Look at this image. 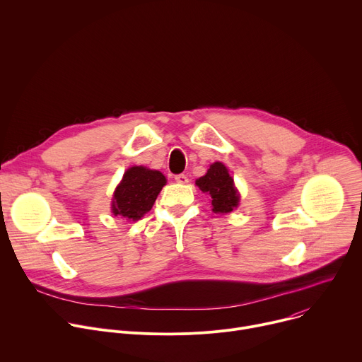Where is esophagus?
I'll use <instances>...</instances> for the list:
<instances>
[{"mask_svg":"<svg viewBox=\"0 0 362 362\" xmlns=\"http://www.w3.org/2000/svg\"><path fill=\"white\" fill-rule=\"evenodd\" d=\"M175 180H176L177 183H187V182H189L187 176L183 175V173H182V175H176V176H175Z\"/></svg>","mask_w":362,"mask_h":362,"instance_id":"1","label":"esophagus"}]
</instances>
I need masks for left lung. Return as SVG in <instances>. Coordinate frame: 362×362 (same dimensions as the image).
Listing matches in <instances>:
<instances>
[{
  "label": "left lung",
  "mask_w": 362,
  "mask_h": 362,
  "mask_svg": "<svg viewBox=\"0 0 362 362\" xmlns=\"http://www.w3.org/2000/svg\"><path fill=\"white\" fill-rule=\"evenodd\" d=\"M196 185L211 199L215 214H228L238 208L239 194L235 189L233 179L221 162L211 165L208 173L199 177Z\"/></svg>",
  "instance_id": "obj_1"
}]
</instances>
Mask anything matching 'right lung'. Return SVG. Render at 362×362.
Instances as JSON below:
<instances>
[{"instance_id":"right-lung-1","label":"right lung","mask_w":362,"mask_h":362,"mask_svg":"<svg viewBox=\"0 0 362 362\" xmlns=\"http://www.w3.org/2000/svg\"><path fill=\"white\" fill-rule=\"evenodd\" d=\"M165 185L166 177L158 170L143 166L130 168L115 192L112 204L115 216L132 221L140 219L151 209Z\"/></svg>"}]
</instances>
